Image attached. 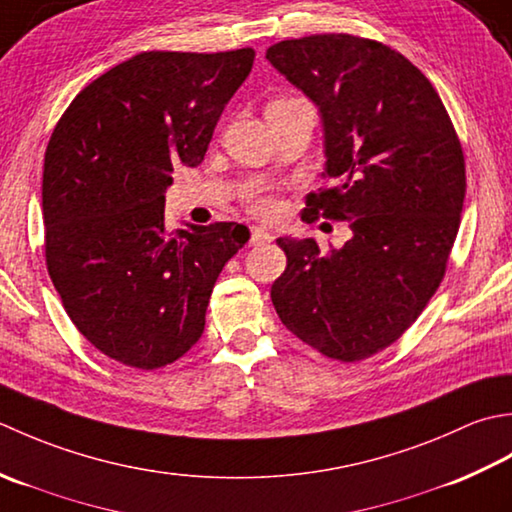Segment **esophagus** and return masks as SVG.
Segmentation results:
<instances>
[{
    "mask_svg": "<svg viewBox=\"0 0 512 512\" xmlns=\"http://www.w3.org/2000/svg\"><path fill=\"white\" fill-rule=\"evenodd\" d=\"M271 241H274V236H271L263 227H254L252 236H249V245H267Z\"/></svg>",
    "mask_w": 512,
    "mask_h": 512,
    "instance_id": "1",
    "label": "esophagus"
}]
</instances>
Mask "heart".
<instances>
[{"label": "heart", "instance_id": "heart-1", "mask_svg": "<svg viewBox=\"0 0 512 512\" xmlns=\"http://www.w3.org/2000/svg\"><path fill=\"white\" fill-rule=\"evenodd\" d=\"M249 212L256 214L258 218H265V221H271V218H276L280 214V203L271 194H254L249 198Z\"/></svg>", "mask_w": 512, "mask_h": 512}]
</instances>
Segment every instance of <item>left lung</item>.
Instances as JSON below:
<instances>
[{"mask_svg":"<svg viewBox=\"0 0 512 512\" xmlns=\"http://www.w3.org/2000/svg\"><path fill=\"white\" fill-rule=\"evenodd\" d=\"M269 64L316 103L327 190L302 221H347L322 252L278 238L287 267L271 285L278 318L322 356L356 362L387 349L440 287L466 194L460 139L431 81L398 50L344 33L285 39Z\"/></svg>","mask_w":512,"mask_h":512,"instance_id":"1","label":"left lung"}]
</instances>
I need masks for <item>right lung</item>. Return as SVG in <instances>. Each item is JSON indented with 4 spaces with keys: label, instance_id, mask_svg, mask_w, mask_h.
<instances>
[{
    "label": "right lung",
    "instance_id": "right-lung-1",
    "mask_svg": "<svg viewBox=\"0 0 512 512\" xmlns=\"http://www.w3.org/2000/svg\"><path fill=\"white\" fill-rule=\"evenodd\" d=\"M254 57L141 52L83 88L52 130L41 183L48 274L103 356L152 371L201 338L216 278L249 229H168L165 190L174 165L203 161Z\"/></svg>",
    "mask_w": 512,
    "mask_h": 512
}]
</instances>
